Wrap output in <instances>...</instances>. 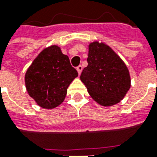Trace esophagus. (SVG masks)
<instances>
[{
    "mask_svg": "<svg viewBox=\"0 0 157 157\" xmlns=\"http://www.w3.org/2000/svg\"><path fill=\"white\" fill-rule=\"evenodd\" d=\"M76 70H77V71H78V74L80 75V74L82 73V65H78V66L76 67Z\"/></svg>",
    "mask_w": 157,
    "mask_h": 157,
    "instance_id": "obj_1",
    "label": "esophagus"
}]
</instances>
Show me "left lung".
I'll return each instance as SVG.
<instances>
[{
    "mask_svg": "<svg viewBox=\"0 0 157 157\" xmlns=\"http://www.w3.org/2000/svg\"><path fill=\"white\" fill-rule=\"evenodd\" d=\"M87 63L80 78L96 102L112 106L124 98L130 87V76L127 66L112 48L93 42L89 45Z\"/></svg>",
    "mask_w": 157,
    "mask_h": 157,
    "instance_id": "obj_1",
    "label": "left lung"
}]
</instances>
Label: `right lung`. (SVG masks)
Segmentation results:
<instances>
[{
  "instance_id": "1",
  "label": "right lung",
  "mask_w": 157,
  "mask_h": 157,
  "mask_svg": "<svg viewBox=\"0 0 157 157\" xmlns=\"http://www.w3.org/2000/svg\"><path fill=\"white\" fill-rule=\"evenodd\" d=\"M77 75L68 56L53 45L44 49L28 69L26 88L40 107L54 109L64 101L68 86Z\"/></svg>"
}]
</instances>
